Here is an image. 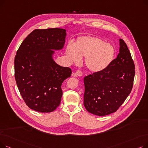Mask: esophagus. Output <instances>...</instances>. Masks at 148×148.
<instances>
[{"label": "esophagus", "instance_id": "1", "mask_svg": "<svg viewBox=\"0 0 148 148\" xmlns=\"http://www.w3.org/2000/svg\"><path fill=\"white\" fill-rule=\"evenodd\" d=\"M82 75H83L82 72L81 71H79V70H78V71H77L75 73H73V74H72V76L75 77H77L78 76L79 77H82Z\"/></svg>", "mask_w": 148, "mask_h": 148}]
</instances>
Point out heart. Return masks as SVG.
I'll list each match as a JSON object with an SVG mask.
<instances>
[{"mask_svg": "<svg viewBox=\"0 0 148 148\" xmlns=\"http://www.w3.org/2000/svg\"><path fill=\"white\" fill-rule=\"evenodd\" d=\"M114 54L112 45L94 36L79 37L75 44L70 42L66 47V55L71 63L79 64L85 57L84 65L93 73L101 72L109 66Z\"/></svg>", "mask_w": 148, "mask_h": 148, "instance_id": "heart-1", "label": "heart"}]
</instances>
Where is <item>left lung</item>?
Wrapping results in <instances>:
<instances>
[{
    "instance_id": "left-lung-1",
    "label": "left lung",
    "mask_w": 148,
    "mask_h": 148,
    "mask_svg": "<svg viewBox=\"0 0 148 148\" xmlns=\"http://www.w3.org/2000/svg\"><path fill=\"white\" fill-rule=\"evenodd\" d=\"M119 53L104 71L84 78V106L90 113L105 116L115 112L133 88L135 66L126 43L119 39Z\"/></svg>"
}]
</instances>
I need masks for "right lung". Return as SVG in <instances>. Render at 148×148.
<instances>
[{
	"label": "right lung",
	"instance_id": "add662e5",
	"mask_svg": "<svg viewBox=\"0 0 148 148\" xmlns=\"http://www.w3.org/2000/svg\"><path fill=\"white\" fill-rule=\"evenodd\" d=\"M66 30L36 29L23 41L14 60L15 79L27 106L35 111L49 113L59 106L61 85L71 69L59 65L54 51L62 50Z\"/></svg>",
	"mask_w": 148,
	"mask_h": 148
}]
</instances>
